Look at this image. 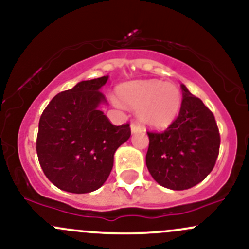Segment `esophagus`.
I'll use <instances>...</instances> for the list:
<instances>
[{
  "label": "esophagus",
  "mask_w": 249,
  "mask_h": 249,
  "mask_svg": "<svg viewBox=\"0 0 249 249\" xmlns=\"http://www.w3.org/2000/svg\"><path fill=\"white\" fill-rule=\"evenodd\" d=\"M131 131H132V133L139 132V131H142V125L139 124V123L133 122L132 124H131Z\"/></svg>",
  "instance_id": "esophagus-1"
}]
</instances>
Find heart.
<instances>
[{"label":"heart","instance_id":"heart-1","mask_svg":"<svg viewBox=\"0 0 249 249\" xmlns=\"http://www.w3.org/2000/svg\"><path fill=\"white\" fill-rule=\"evenodd\" d=\"M118 96L138 108L139 119L147 126L165 128L178 116L182 97L177 85L160 81H136L118 88Z\"/></svg>","mask_w":249,"mask_h":249}]
</instances>
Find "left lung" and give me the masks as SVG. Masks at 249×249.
<instances>
[{
  "instance_id": "obj_1",
  "label": "left lung",
  "mask_w": 249,
  "mask_h": 249,
  "mask_svg": "<svg viewBox=\"0 0 249 249\" xmlns=\"http://www.w3.org/2000/svg\"><path fill=\"white\" fill-rule=\"evenodd\" d=\"M179 115L162 132L148 131L146 166L153 179L182 191L202 181L215 165L220 133L212 111L185 85Z\"/></svg>"
}]
</instances>
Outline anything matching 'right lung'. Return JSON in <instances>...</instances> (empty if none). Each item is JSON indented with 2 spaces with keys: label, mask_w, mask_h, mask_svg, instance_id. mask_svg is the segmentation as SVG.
I'll return each mask as SVG.
<instances>
[{
  "label": "right lung",
  "mask_w": 249,
  "mask_h": 249,
  "mask_svg": "<svg viewBox=\"0 0 249 249\" xmlns=\"http://www.w3.org/2000/svg\"><path fill=\"white\" fill-rule=\"evenodd\" d=\"M107 76L82 81L59 92L43 111L36 151L45 177L71 193H89L107 181L113 154L130 138V124H111L98 108Z\"/></svg>",
  "instance_id": "obj_1"
}]
</instances>
